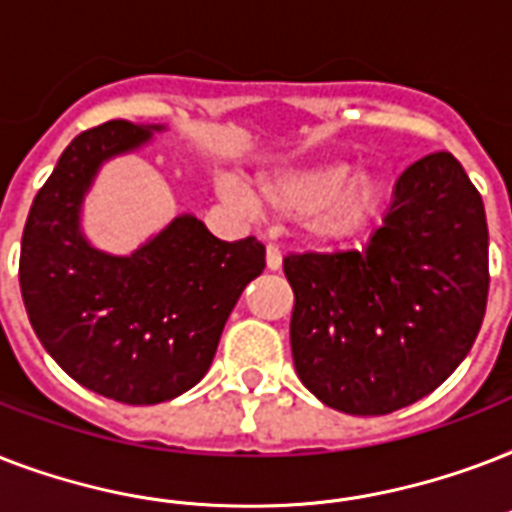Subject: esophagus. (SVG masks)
<instances>
[{
    "instance_id": "obj_1",
    "label": "esophagus",
    "mask_w": 512,
    "mask_h": 512,
    "mask_svg": "<svg viewBox=\"0 0 512 512\" xmlns=\"http://www.w3.org/2000/svg\"><path fill=\"white\" fill-rule=\"evenodd\" d=\"M265 263H268L271 271H279L281 268V249L276 244H268V249H265Z\"/></svg>"
}]
</instances>
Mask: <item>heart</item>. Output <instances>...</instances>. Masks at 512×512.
<instances>
[{"label": "heart", "mask_w": 512, "mask_h": 512, "mask_svg": "<svg viewBox=\"0 0 512 512\" xmlns=\"http://www.w3.org/2000/svg\"><path fill=\"white\" fill-rule=\"evenodd\" d=\"M223 193L241 207H252V193L233 177L223 180ZM265 199L281 215H313L319 236H348L372 215L380 199V180L369 172L353 175L345 162H321L303 170L281 172L263 180Z\"/></svg>", "instance_id": "b5f03b06"}]
</instances>
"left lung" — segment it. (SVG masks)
<instances>
[{
  "instance_id": "8db88e82",
  "label": "left lung",
  "mask_w": 512,
  "mask_h": 512,
  "mask_svg": "<svg viewBox=\"0 0 512 512\" xmlns=\"http://www.w3.org/2000/svg\"><path fill=\"white\" fill-rule=\"evenodd\" d=\"M297 377L327 406L377 417L420 401L468 356L489 297L481 193L449 151L398 177L361 249L289 252Z\"/></svg>"
}]
</instances>
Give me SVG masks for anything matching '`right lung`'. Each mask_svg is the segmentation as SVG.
I'll return each instance as SVG.
<instances>
[{
  "instance_id": "right-lung-1",
  "label": "right lung",
  "mask_w": 512,
  "mask_h": 512,
  "mask_svg": "<svg viewBox=\"0 0 512 512\" xmlns=\"http://www.w3.org/2000/svg\"><path fill=\"white\" fill-rule=\"evenodd\" d=\"M154 130L114 119L76 135L20 241V295L39 342L79 385L132 406L170 401L207 374L233 305L265 268L255 236L220 241L193 215L130 257L87 244L79 207L92 177Z\"/></svg>"
}]
</instances>
